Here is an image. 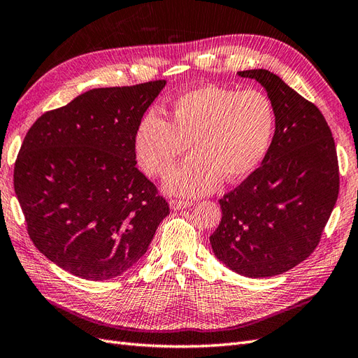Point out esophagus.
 <instances>
[{"mask_svg": "<svg viewBox=\"0 0 358 358\" xmlns=\"http://www.w3.org/2000/svg\"><path fill=\"white\" fill-rule=\"evenodd\" d=\"M192 201H181V199H171L169 201V207L171 210L177 211V210H182V208H189L192 207Z\"/></svg>", "mask_w": 358, "mask_h": 358, "instance_id": "1", "label": "esophagus"}]
</instances>
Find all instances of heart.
Segmentation results:
<instances>
[{"label": "heart", "mask_w": 358, "mask_h": 358, "mask_svg": "<svg viewBox=\"0 0 358 358\" xmlns=\"http://www.w3.org/2000/svg\"><path fill=\"white\" fill-rule=\"evenodd\" d=\"M168 115V121L156 112L142 117L134 150L148 176H162L189 142L193 155L163 180L168 193L185 198L207 195L223 177L248 178L261 165L274 131L271 100L258 90L193 87L173 99Z\"/></svg>", "instance_id": "heart-1"}]
</instances>
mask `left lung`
<instances>
[{"instance_id":"obj_1","label":"left lung","mask_w":358,"mask_h":358,"mask_svg":"<svg viewBox=\"0 0 358 358\" xmlns=\"http://www.w3.org/2000/svg\"><path fill=\"white\" fill-rule=\"evenodd\" d=\"M257 80L274 109V135L261 166L219 203L210 237L216 258L252 279L294 268L318 246L339 195L334 139L321 110L264 69L237 71Z\"/></svg>"}]
</instances>
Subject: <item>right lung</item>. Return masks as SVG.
Segmentation results:
<instances>
[{"label":"right lung","instance_id":"1","mask_svg":"<svg viewBox=\"0 0 358 358\" xmlns=\"http://www.w3.org/2000/svg\"><path fill=\"white\" fill-rule=\"evenodd\" d=\"M165 85L90 90L28 130L15 192L34 246L59 268L108 280L147 253L169 207L136 168L134 134Z\"/></svg>","mask_w":358,"mask_h":358}]
</instances>
